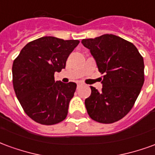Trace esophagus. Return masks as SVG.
<instances>
[{"label":"esophagus","instance_id":"1","mask_svg":"<svg viewBox=\"0 0 155 155\" xmlns=\"http://www.w3.org/2000/svg\"><path fill=\"white\" fill-rule=\"evenodd\" d=\"M81 82H79V83H77V87H80V86H81Z\"/></svg>","mask_w":155,"mask_h":155}]
</instances>
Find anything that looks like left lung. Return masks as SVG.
Listing matches in <instances>:
<instances>
[{"label": "left lung", "instance_id": "1", "mask_svg": "<svg viewBox=\"0 0 155 155\" xmlns=\"http://www.w3.org/2000/svg\"><path fill=\"white\" fill-rule=\"evenodd\" d=\"M81 43L104 74L101 91L91 86V96L84 101L88 114L100 123L116 122L130 112L140 94L144 82L143 57L134 44L112 34Z\"/></svg>", "mask_w": 155, "mask_h": 155}]
</instances>
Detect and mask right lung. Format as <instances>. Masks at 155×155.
I'll use <instances>...</instances> for the list:
<instances>
[{
    "mask_svg": "<svg viewBox=\"0 0 155 155\" xmlns=\"http://www.w3.org/2000/svg\"><path fill=\"white\" fill-rule=\"evenodd\" d=\"M80 41L44 36L29 42L13 62V87L31 119L51 125L63 121L76 84L54 81V72L65 68L67 58Z\"/></svg>",
    "mask_w": 155,
    "mask_h": 155,
    "instance_id": "right-lung-1",
    "label": "right lung"
}]
</instances>
